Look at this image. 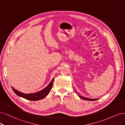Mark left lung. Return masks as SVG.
<instances>
[{
  "label": "left lung",
  "mask_w": 125,
  "mask_h": 125,
  "mask_svg": "<svg viewBox=\"0 0 125 125\" xmlns=\"http://www.w3.org/2000/svg\"><path fill=\"white\" fill-rule=\"evenodd\" d=\"M78 96H79V97L81 98V99H83V100H88V101H95V100H98V99H88V98H84V97H83V96H80V95H78Z\"/></svg>",
  "instance_id": "left-lung-1"
}]
</instances>
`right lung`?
I'll return each mask as SVG.
<instances>
[{
    "label": "right lung",
    "instance_id": "1",
    "mask_svg": "<svg viewBox=\"0 0 125 125\" xmlns=\"http://www.w3.org/2000/svg\"><path fill=\"white\" fill-rule=\"evenodd\" d=\"M53 80H54V78L52 79L50 83L48 84L45 89H43L42 90L38 92H36V93H34V94H25L22 93V92H20L16 89H14V88H13L12 86L11 87L14 93L18 96H21L22 98H23L25 99L31 100V101H38L45 98L46 96L49 94L52 87V84H53Z\"/></svg>",
    "mask_w": 125,
    "mask_h": 125
}]
</instances>
